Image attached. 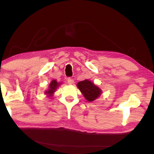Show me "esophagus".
Segmentation results:
<instances>
[{
    "label": "esophagus",
    "mask_w": 154,
    "mask_h": 154,
    "mask_svg": "<svg viewBox=\"0 0 154 154\" xmlns=\"http://www.w3.org/2000/svg\"><path fill=\"white\" fill-rule=\"evenodd\" d=\"M67 82H68V83H69V85H71V84H72V83H74L73 79H72V78H69L67 79Z\"/></svg>",
    "instance_id": "obj_1"
}]
</instances>
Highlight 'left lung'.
<instances>
[{"label":"left lung","mask_w":154,"mask_h":154,"mask_svg":"<svg viewBox=\"0 0 154 154\" xmlns=\"http://www.w3.org/2000/svg\"><path fill=\"white\" fill-rule=\"evenodd\" d=\"M77 86L85 96V99L88 101L95 100L101 94V90L100 88L94 83L87 80L79 82Z\"/></svg>","instance_id":"1"}]
</instances>
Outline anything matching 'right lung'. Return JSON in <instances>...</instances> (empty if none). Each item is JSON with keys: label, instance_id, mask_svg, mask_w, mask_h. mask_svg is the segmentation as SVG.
Listing matches in <instances>:
<instances>
[{"label": "right lung", "instance_id": "obj_1", "mask_svg": "<svg viewBox=\"0 0 154 154\" xmlns=\"http://www.w3.org/2000/svg\"><path fill=\"white\" fill-rule=\"evenodd\" d=\"M58 86V83L57 82L56 80H53L51 82V84L49 85V89L48 90V92H46V94H49V95H51L54 92L56 88H57V87Z\"/></svg>", "mask_w": 154, "mask_h": 154}]
</instances>
